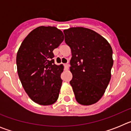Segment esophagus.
Wrapping results in <instances>:
<instances>
[{
	"instance_id": "1",
	"label": "esophagus",
	"mask_w": 131,
	"mask_h": 131,
	"mask_svg": "<svg viewBox=\"0 0 131 131\" xmlns=\"http://www.w3.org/2000/svg\"><path fill=\"white\" fill-rule=\"evenodd\" d=\"M64 66H65V68H66V69H69V64H64Z\"/></svg>"
}]
</instances>
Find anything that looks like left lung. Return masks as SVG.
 <instances>
[{"mask_svg": "<svg viewBox=\"0 0 131 131\" xmlns=\"http://www.w3.org/2000/svg\"><path fill=\"white\" fill-rule=\"evenodd\" d=\"M63 33L72 55L70 84L76 100L83 106L94 104L104 95L111 79L112 47L104 37L90 29L71 27Z\"/></svg>", "mask_w": 131, "mask_h": 131, "instance_id": "8db88e82", "label": "left lung"}]
</instances>
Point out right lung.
I'll use <instances>...</instances> for the list:
<instances>
[{"instance_id":"right-lung-1","label":"right lung","mask_w":131,"mask_h":131,"mask_svg":"<svg viewBox=\"0 0 131 131\" xmlns=\"http://www.w3.org/2000/svg\"><path fill=\"white\" fill-rule=\"evenodd\" d=\"M63 40L62 31L56 27L40 26L27 35L18 49V76L25 92L38 104L52 105L58 98L63 66L54 64L53 50Z\"/></svg>"}]
</instances>
